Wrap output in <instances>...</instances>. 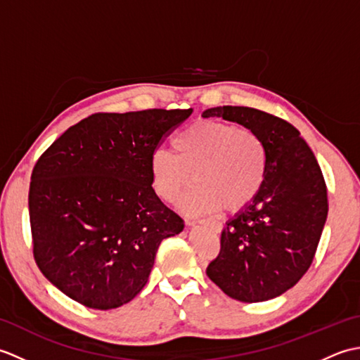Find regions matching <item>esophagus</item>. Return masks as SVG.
<instances>
[{"instance_id": "obj_1", "label": "esophagus", "mask_w": 360, "mask_h": 360, "mask_svg": "<svg viewBox=\"0 0 360 360\" xmlns=\"http://www.w3.org/2000/svg\"><path fill=\"white\" fill-rule=\"evenodd\" d=\"M198 223L202 224V226H207L209 229H212V231L217 232V233H219L221 231H223V224H221L219 221H215V219H201V221H198ZM187 224L188 226H193L195 221H187Z\"/></svg>"}]
</instances>
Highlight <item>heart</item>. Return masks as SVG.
<instances>
[{"label": "heart", "instance_id": "obj_1", "mask_svg": "<svg viewBox=\"0 0 360 360\" xmlns=\"http://www.w3.org/2000/svg\"><path fill=\"white\" fill-rule=\"evenodd\" d=\"M173 147L176 153L153 151V188L164 201L174 202L193 178L195 187L181 201L187 213L240 210L263 188L269 158L254 129L223 120H198L176 134Z\"/></svg>", "mask_w": 360, "mask_h": 360}]
</instances>
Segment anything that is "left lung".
<instances>
[{
	"label": "left lung",
	"mask_w": 360,
	"mask_h": 360,
	"mask_svg": "<svg viewBox=\"0 0 360 360\" xmlns=\"http://www.w3.org/2000/svg\"><path fill=\"white\" fill-rule=\"evenodd\" d=\"M223 117L254 129L267 148L263 188L229 219L209 278L235 300L257 303L286 292L314 259L328 215V195L314 153L289 122L249 106H217Z\"/></svg>",
	"instance_id": "obj_1"
}]
</instances>
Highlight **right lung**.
Segmentation results:
<instances>
[{
    "label": "right lung",
    "instance_id": "right-lung-1",
    "mask_svg": "<svg viewBox=\"0 0 360 360\" xmlns=\"http://www.w3.org/2000/svg\"><path fill=\"white\" fill-rule=\"evenodd\" d=\"M192 112H96L37 160L29 187L35 263L83 307L105 311L133 300L160 241L184 229L151 187L150 158Z\"/></svg>",
    "mask_w": 360,
    "mask_h": 360
}]
</instances>
